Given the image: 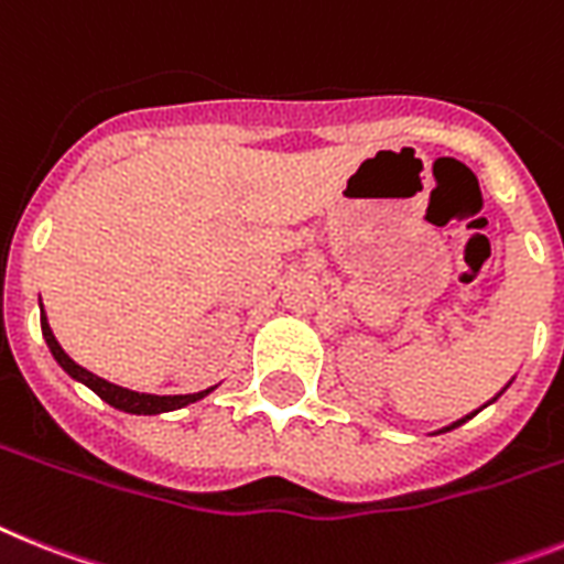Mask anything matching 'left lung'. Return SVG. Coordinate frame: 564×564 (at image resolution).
<instances>
[{"instance_id": "8db88e82", "label": "left lung", "mask_w": 564, "mask_h": 564, "mask_svg": "<svg viewBox=\"0 0 564 564\" xmlns=\"http://www.w3.org/2000/svg\"><path fill=\"white\" fill-rule=\"evenodd\" d=\"M467 419H470V415H467ZM467 419H462V421H456V424H453V427H458V424H465ZM453 427H447V430H453Z\"/></svg>"}]
</instances>
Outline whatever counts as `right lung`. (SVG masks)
<instances>
[{
    "label": "right lung",
    "mask_w": 564,
    "mask_h": 564,
    "mask_svg": "<svg viewBox=\"0 0 564 564\" xmlns=\"http://www.w3.org/2000/svg\"><path fill=\"white\" fill-rule=\"evenodd\" d=\"M40 321H42V335H45V340H48L51 352H54V358L59 361V367H63L70 378H77V381H83L85 387H91L99 399L108 401V404L117 406V410H126V413H137V415L169 413V410H180V406H186L192 404V401H200L203 395H209V390L194 392V395H149V392H131L126 390V387L111 384V381H106V378L94 376V372H88L85 367L70 361L68 355H65V349L56 344L54 333H51V326H48V318H45V312H42Z\"/></svg>",
    "instance_id": "add662e5"
}]
</instances>
